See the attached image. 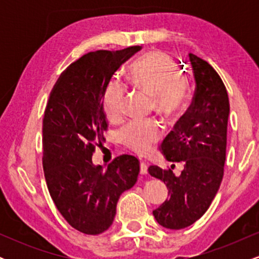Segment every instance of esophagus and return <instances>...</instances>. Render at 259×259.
<instances>
[{
	"label": "esophagus",
	"mask_w": 259,
	"mask_h": 259,
	"mask_svg": "<svg viewBox=\"0 0 259 259\" xmlns=\"http://www.w3.org/2000/svg\"><path fill=\"white\" fill-rule=\"evenodd\" d=\"M140 173H141L142 175L147 174V164H146V163L141 162V164H140Z\"/></svg>",
	"instance_id": "esophagus-1"
}]
</instances>
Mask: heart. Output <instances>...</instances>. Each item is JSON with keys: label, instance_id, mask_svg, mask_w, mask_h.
<instances>
[{"label": "heart", "instance_id": "b5f03b06", "mask_svg": "<svg viewBox=\"0 0 259 259\" xmlns=\"http://www.w3.org/2000/svg\"><path fill=\"white\" fill-rule=\"evenodd\" d=\"M178 67L168 55L148 52L130 65L129 79L139 90L152 96L157 111L168 115L178 114L185 105L189 85L178 75ZM125 105V88L118 81L109 82L103 96V107L111 119L121 117ZM162 135L156 121H130L120 130V140L138 154L150 152Z\"/></svg>", "mask_w": 259, "mask_h": 259}]
</instances>
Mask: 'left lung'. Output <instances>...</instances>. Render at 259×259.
I'll list each match as a JSON object with an SVG mask.
<instances>
[{
	"label": "left lung",
	"instance_id": "8db88e82",
	"mask_svg": "<svg viewBox=\"0 0 259 259\" xmlns=\"http://www.w3.org/2000/svg\"><path fill=\"white\" fill-rule=\"evenodd\" d=\"M196 89L191 106L160 144L169 162H181L184 169L151 165V177L162 180L169 197L153 215L158 224L179 230L190 227L209 208L224 175L228 119L230 105L221 76L206 61L190 53ZM174 167V164H173Z\"/></svg>",
	"mask_w": 259,
	"mask_h": 259
}]
</instances>
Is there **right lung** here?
Segmentation results:
<instances>
[{"label":"right lung","instance_id":"add662e5","mask_svg":"<svg viewBox=\"0 0 259 259\" xmlns=\"http://www.w3.org/2000/svg\"><path fill=\"white\" fill-rule=\"evenodd\" d=\"M138 51L140 46L86 53L61 74L45 109V179L57 209L80 233L99 235L111 227L120 195L138 180L139 159L130 154L114 158L106 170L92 163L107 130V86Z\"/></svg>","mask_w":259,"mask_h":259}]
</instances>
